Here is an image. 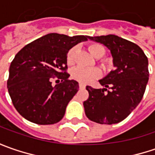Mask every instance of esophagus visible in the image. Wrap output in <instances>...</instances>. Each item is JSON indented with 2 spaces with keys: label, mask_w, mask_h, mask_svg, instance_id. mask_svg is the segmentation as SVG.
Instances as JSON below:
<instances>
[{
  "label": "esophagus",
  "mask_w": 155,
  "mask_h": 155,
  "mask_svg": "<svg viewBox=\"0 0 155 155\" xmlns=\"http://www.w3.org/2000/svg\"><path fill=\"white\" fill-rule=\"evenodd\" d=\"M79 89H85V85L83 84H79Z\"/></svg>",
  "instance_id": "34e87169"
}]
</instances>
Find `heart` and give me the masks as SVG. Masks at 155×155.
Instances as JSON below:
<instances>
[{
    "label": "heart",
    "instance_id": "b5f03b06",
    "mask_svg": "<svg viewBox=\"0 0 155 155\" xmlns=\"http://www.w3.org/2000/svg\"><path fill=\"white\" fill-rule=\"evenodd\" d=\"M88 48L93 56L96 58H101L104 55L105 52L104 48L100 44H97V43L90 44ZM76 51H77V47L72 46L69 49L66 53V63L69 65H71L74 63ZM71 74L73 79L81 84H90L92 81L99 78L102 75V71L98 68L86 69L78 66L71 70Z\"/></svg>",
    "mask_w": 155,
    "mask_h": 155
}]
</instances>
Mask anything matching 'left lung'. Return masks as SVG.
<instances>
[{
	"instance_id": "8db88e82",
	"label": "left lung",
	"mask_w": 155,
	"mask_h": 155,
	"mask_svg": "<svg viewBox=\"0 0 155 155\" xmlns=\"http://www.w3.org/2000/svg\"><path fill=\"white\" fill-rule=\"evenodd\" d=\"M110 50L116 69L99 80L104 89L86 86V116L100 124L124 120L140 104L148 82V60L139 45L116 35L89 37ZM109 90H108L107 89Z\"/></svg>"
}]
</instances>
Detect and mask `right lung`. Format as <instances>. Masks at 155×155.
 I'll use <instances>...</instances> for the list:
<instances>
[{
    "instance_id": "right-lung-1",
    "label": "right lung",
    "mask_w": 155,
    "mask_h": 155,
    "mask_svg": "<svg viewBox=\"0 0 155 155\" xmlns=\"http://www.w3.org/2000/svg\"><path fill=\"white\" fill-rule=\"evenodd\" d=\"M86 35L70 37L49 33L25 45L9 68L8 90L16 110L24 118L39 125L58 122L66 106L78 91V83L70 80L66 53ZM61 83L53 87L51 78Z\"/></svg>"
}]
</instances>
